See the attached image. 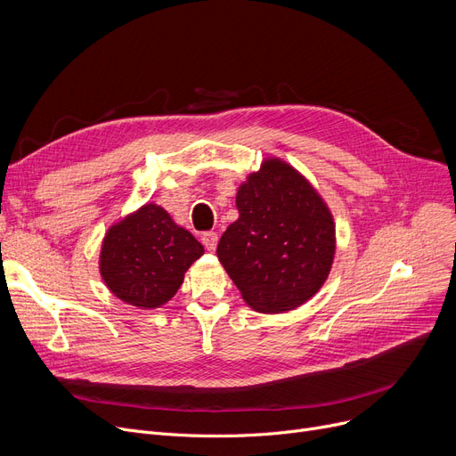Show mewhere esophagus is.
Here are the masks:
<instances>
[{"instance_id": "34e87169", "label": "esophagus", "mask_w": 456, "mask_h": 456, "mask_svg": "<svg viewBox=\"0 0 456 456\" xmlns=\"http://www.w3.org/2000/svg\"><path fill=\"white\" fill-rule=\"evenodd\" d=\"M201 242H203V246L207 248V251H214V249H216V246H218V234L212 232V231L203 232V236H201Z\"/></svg>"}]
</instances>
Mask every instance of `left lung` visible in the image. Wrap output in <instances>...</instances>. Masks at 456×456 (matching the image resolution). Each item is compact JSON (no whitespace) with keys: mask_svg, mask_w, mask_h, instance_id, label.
<instances>
[{"mask_svg":"<svg viewBox=\"0 0 456 456\" xmlns=\"http://www.w3.org/2000/svg\"><path fill=\"white\" fill-rule=\"evenodd\" d=\"M238 220L216 253L256 313H289L329 277L337 238L332 214L297 170L266 159L236 191Z\"/></svg>","mask_w":456,"mask_h":456,"instance_id":"1","label":"left lung"}]
</instances>
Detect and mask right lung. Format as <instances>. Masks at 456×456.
I'll return each instance as SVG.
<instances>
[{
    "label": "right lung",
    "instance_id": "obj_1",
    "mask_svg": "<svg viewBox=\"0 0 456 456\" xmlns=\"http://www.w3.org/2000/svg\"><path fill=\"white\" fill-rule=\"evenodd\" d=\"M203 251L162 207L148 203L110 225L102 244L100 273L118 299L150 310L177 294L186 270Z\"/></svg>",
    "mask_w": 456,
    "mask_h": 456
}]
</instances>
